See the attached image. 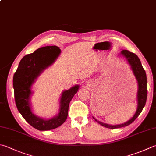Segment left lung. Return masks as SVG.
<instances>
[{
  "instance_id": "obj_1",
  "label": "left lung",
  "mask_w": 156,
  "mask_h": 156,
  "mask_svg": "<svg viewBox=\"0 0 156 156\" xmlns=\"http://www.w3.org/2000/svg\"><path fill=\"white\" fill-rule=\"evenodd\" d=\"M121 55L126 58L127 60L128 64L130 65L132 70L133 71L134 75L136 77L137 82H138V92H137V102H138V106L137 109L136 113H135L134 115L132 117V118L128 120L124 124H119V125H109L107 124H104V123L101 122L96 119L94 117L93 118L95 119V121L98 123L99 124L104 126V127L110 128V129H115V128H119L125 127L132 124L135 119L137 118V117L139 115L140 113H141L143 108H144L146 103L147 101V76L146 73L144 70L143 67L140 62V60L137 55L132 53L128 50H122L121 51Z\"/></svg>"
}]
</instances>
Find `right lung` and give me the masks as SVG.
Wrapping results in <instances>:
<instances>
[{"instance_id":"right-lung-1","label":"right lung","mask_w":156,"mask_h":156,"mask_svg":"<svg viewBox=\"0 0 156 156\" xmlns=\"http://www.w3.org/2000/svg\"><path fill=\"white\" fill-rule=\"evenodd\" d=\"M60 52V49L55 45L39 48L22 58L13 75L14 96L17 109L29 124L39 130H52L59 127L66 121L69 103L79 87V85H76L62 92L59 113L56 116L45 119L32 112L30 102L32 85L44 70L54 62Z\"/></svg>"}]
</instances>
